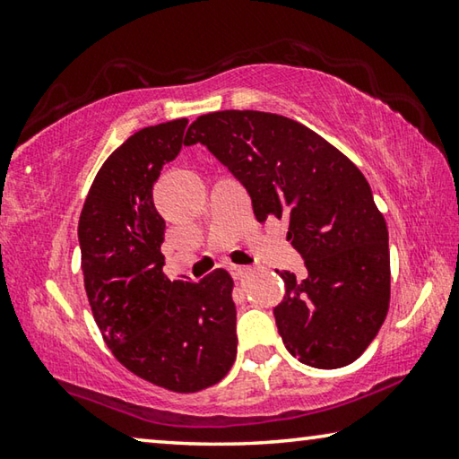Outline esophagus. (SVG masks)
Masks as SVG:
<instances>
[{"instance_id":"1","label":"esophagus","mask_w":459,"mask_h":459,"mask_svg":"<svg viewBox=\"0 0 459 459\" xmlns=\"http://www.w3.org/2000/svg\"><path fill=\"white\" fill-rule=\"evenodd\" d=\"M248 271H251V267H247V265H230V273L237 279L248 275Z\"/></svg>"}]
</instances>
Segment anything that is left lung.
<instances>
[{
    "instance_id": "obj_1",
    "label": "left lung",
    "mask_w": 459,
    "mask_h": 459,
    "mask_svg": "<svg viewBox=\"0 0 459 459\" xmlns=\"http://www.w3.org/2000/svg\"><path fill=\"white\" fill-rule=\"evenodd\" d=\"M202 143L245 186L257 221H290L287 240L306 275L285 283L273 307L291 356L340 368L367 351L391 298L388 230L367 178L344 153L301 123L261 111L202 115L184 145Z\"/></svg>"
}]
</instances>
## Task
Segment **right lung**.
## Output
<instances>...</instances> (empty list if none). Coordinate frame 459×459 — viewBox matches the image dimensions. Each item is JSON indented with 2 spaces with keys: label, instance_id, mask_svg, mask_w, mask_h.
<instances>
[{
  "label": "right lung",
  "instance_id": "1",
  "mask_svg": "<svg viewBox=\"0 0 459 459\" xmlns=\"http://www.w3.org/2000/svg\"><path fill=\"white\" fill-rule=\"evenodd\" d=\"M188 119L145 127L99 169L79 221L84 290L100 333L123 367L174 393H196L237 359L232 279L200 283L164 273L166 221L153 184L182 150Z\"/></svg>",
  "mask_w": 459,
  "mask_h": 459
}]
</instances>
